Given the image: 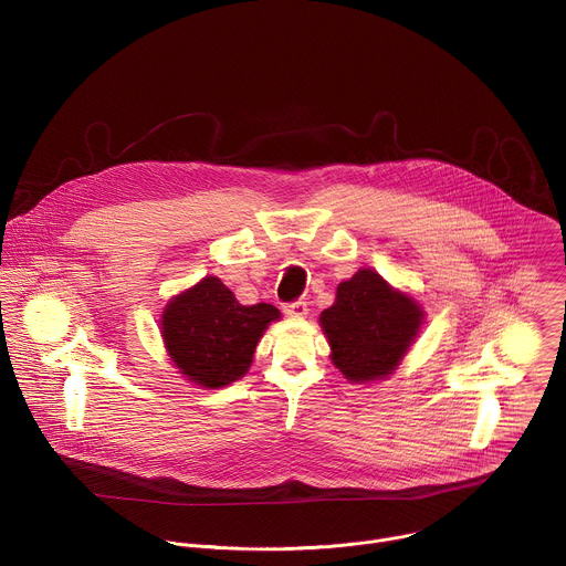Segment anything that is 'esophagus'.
Returning a JSON list of instances; mask_svg holds the SVG:
<instances>
[{"mask_svg": "<svg viewBox=\"0 0 566 566\" xmlns=\"http://www.w3.org/2000/svg\"><path fill=\"white\" fill-rule=\"evenodd\" d=\"M284 313H286L289 317H304V315L308 313V306H306V302L297 300V302L286 304V306H284Z\"/></svg>", "mask_w": 566, "mask_h": 566, "instance_id": "obj_1", "label": "esophagus"}]
</instances>
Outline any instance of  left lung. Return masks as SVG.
<instances>
[{"label": "left lung", "instance_id": "1", "mask_svg": "<svg viewBox=\"0 0 566 566\" xmlns=\"http://www.w3.org/2000/svg\"><path fill=\"white\" fill-rule=\"evenodd\" d=\"M424 311L373 269H359L337 286L319 326L331 359L350 382L382 380L396 370L420 333Z\"/></svg>", "mask_w": 566, "mask_h": 566}]
</instances>
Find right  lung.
I'll return each instance as SVG.
<instances>
[{"label": "right lung", "instance_id": "obj_1", "mask_svg": "<svg viewBox=\"0 0 566 566\" xmlns=\"http://www.w3.org/2000/svg\"><path fill=\"white\" fill-rule=\"evenodd\" d=\"M275 319L280 311L273 304L244 306L222 280L209 275L166 304L159 326L184 378L220 389L249 370L260 337Z\"/></svg>", "mask_w": 566, "mask_h": 566}]
</instances>
